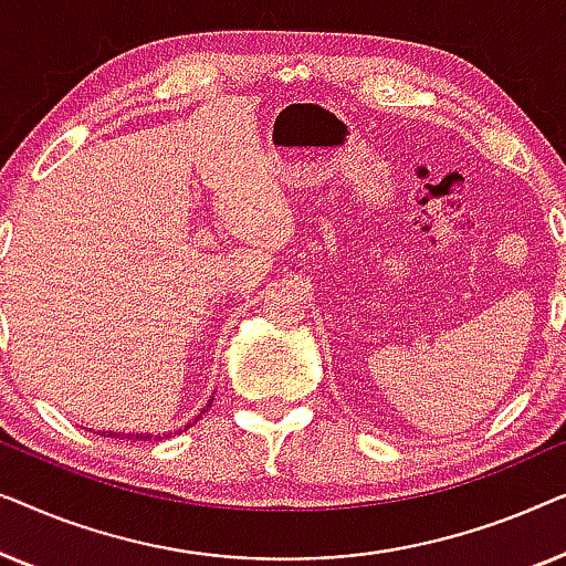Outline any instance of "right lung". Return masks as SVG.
I'll use <instances>...</instances> for the list:
<instances>
[{
	"instance_id": "right-lung-1",
	"label": "right lung",
	"mask_w": 566,
	"mask_h": 566,
	"mask_svg": "<svg viewBox=\"0 0 566 566\" xmlns=\"http://www.w3.org/2000/svg\"><path fill=\"white\" fill-rule=\"evenodd\" d=\"M208 407H211V405H208ZM203 412H206V409H203ZM198 422V417H196V420H192V422H188V424H185V428H192V424H196ZM182 432V430H180ZM167 436H172V432H167ZM165 436V438H167ZM111 438H128V440H146V438H151V436H146V432H130V436H126V432H111ZM154 438H161V436H154Z\"/></svg>"
}]
</instances>
